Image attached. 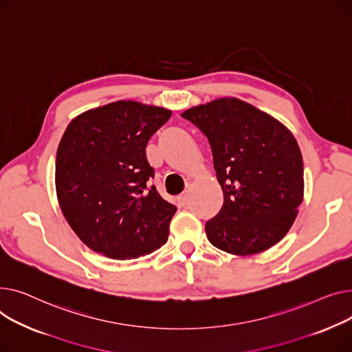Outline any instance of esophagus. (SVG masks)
<instances>
[{"mask_svg":"<svg viewBox=\"0 0 352 352\" xmlns=\"http://www.w3.org/2000/svg\"><path fill=\"white\" fill-rule=\"evenodd\" d=\"M177 203L180 204V206H186L189 203V195L188 193H183V195H180L179 197H177Z\"/></svg>","mask_w":352,"mask_h":352,"instance_id":"obj_1","label":"esophagus"}]
</instances>
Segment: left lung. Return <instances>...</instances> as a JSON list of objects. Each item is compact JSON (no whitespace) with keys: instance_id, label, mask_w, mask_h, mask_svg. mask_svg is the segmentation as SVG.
<instances>
[{"instance_id":"left-lung-1","label":"left lung","mask_w":352,"mask_h":352,"mask_svg":"<svg viewBox=\"0 0 352 352\" xmlns=\"http://www.w3.org/2000/svg\"><path fill=\"white\" fill-rule=\"evenodd\" d=\"M209 139L224 201L206 223L217 249L252 256L292 229L304 199V164L294 135L239 98H219L182 113Z\"/></svg>"}]
</instances>
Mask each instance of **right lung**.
I'll use <instances>...</instances> for the list:
<instances>
[{
	"instance_id": "right-lung-1",
	"label": "right lung",
	"mask_w": 352,
	"mask_h": 352,
	"mask_svg": "<svg viewBox=\"0 0 352 352\" xmlns=\"http://www.w3.org/2000/svg\"><path fill=\"white\" fill-rule=\"evenodd\" d=\"M172 111L116 100L75 116L55 160L59 208L91 250L115 260L153 253L168 241L176 213L155 186L146 143Z\"/></svg>"
}]
</instances>
